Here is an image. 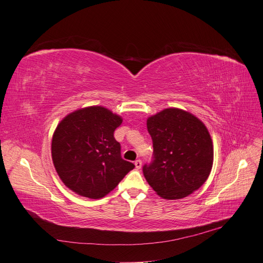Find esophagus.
<instances>
[{
  "mask_svg": "<svg viewBox=\"0 0 263 263\" xmlns=\"http://www.w3.org/2000/svg\"><path fill=\"white\" fill-rule=\"evenodd\" d=\"M134 164H135L136 169H141L142 168V161L141 160H136Z\"/></svg>",
  "mask_w": 263,
  "mask_h": 263,
  "instance_id": "34e87169",
  "label": "esophagus"
}]
</instances>
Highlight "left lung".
Masks as SVG:
<instances>
[{"instance_id": "left-lung-1", "label": "left lung", "mask_w": 263, "mask_h": 263, "mask_svg": "<svg viewBox=\"0 0 263 263\" xmlns=\"http://www.w3.org/2000/svg\"><path fill=\"white\" fill-rule=\"evenodd\" d=\"M153 143V160L143 167L148 184L160 197L179 200L191 195L208 179L214 145L203 122L177 108L147 119Z\"/></svg>"}]
</instances>
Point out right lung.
Masks as SVG:
<instances>
[{
    "label": "right lung",
    "instance_id": "1",
    "mask_svg": "<svg viewBox=\"0 0 263 263\" xmlns=\"http://www.w3.org/2000/svg\"><path fill=\"white\" fill-rule=\"evenodd\" d=\"M122 118L93 106L66 115L51 139V159L64 185L77 195L101 199L135 166L120 155L114 131Z\"/></svg>",
    "mask_w": 263,
    "mask_h": 263
}]
</instances>
